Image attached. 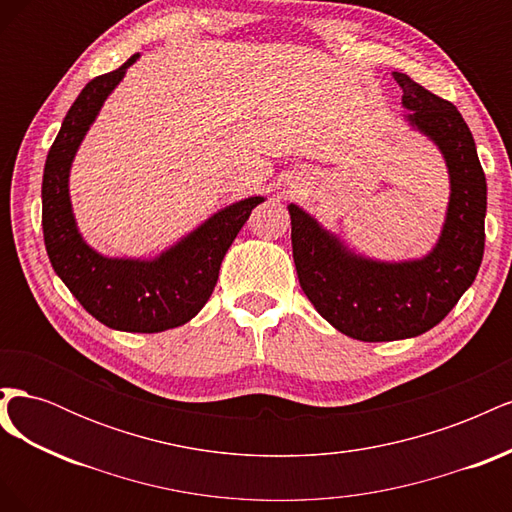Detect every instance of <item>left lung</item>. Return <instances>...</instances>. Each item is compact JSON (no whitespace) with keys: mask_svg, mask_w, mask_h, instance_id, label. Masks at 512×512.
I'll list each match as a JSON object with an SVG mask.
<instances>
[{"mask_svg":"<svg viewBox=\"0 0 512 512\" xmlns=\"http://www.w3.org/2000/svg\"><path fill=\"white\" fill-rule=\"evenodd\" d=\"M410 126L438 145L451 177L442 235L416 260L380 262L350 252L312 215L290 205L292 258L305 297L333 327L361 342H393L436 327L478 273L485 252L487 181L468 123L448 102L393 72Z\"/></svg>","mask_w":512,"mask_h":512,"instance_id":"8db88e82","label":"left lung"}]
</instances>
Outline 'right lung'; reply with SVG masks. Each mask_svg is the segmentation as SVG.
Masks as SVG:
<instances>
[{
  "label": "right lung",
  "instance_id": "add662e5",
  "mask_svg": "<svg viewBox=\"0 0 512 512\" xmlns=\"http://www.w3.org/2000/svg\"><path fill=\"white\" fill-rule=\"evenodd\" d=\"M138 59L96 76L70 106L42 177L44 245L55 273L87 312L128 333H160L192 320L209 301L228 247L262 196L224 207L158 258H106L83 241L74 222L68 177L81 141L108 94Z\"/></svg>",
  "mask_w": 512,
  "mask_h": 512
}]
</instances>
